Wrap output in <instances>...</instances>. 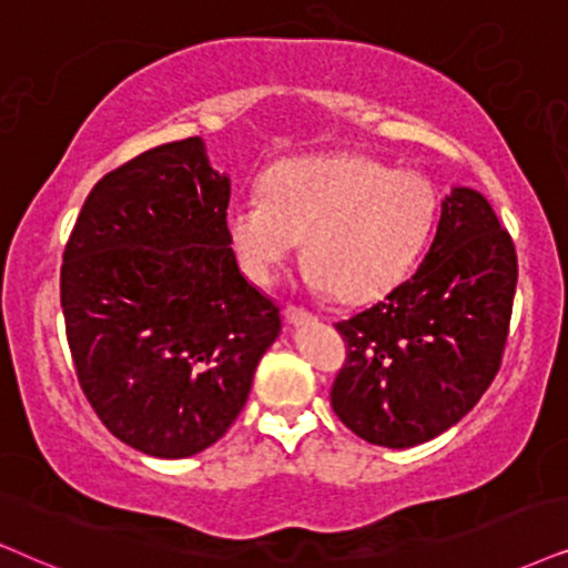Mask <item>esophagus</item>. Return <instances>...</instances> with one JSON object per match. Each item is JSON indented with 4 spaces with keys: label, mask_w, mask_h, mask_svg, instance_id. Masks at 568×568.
Masks as SVG:
<instances>
[{
    "label": "esophagus",
    "mask_w": 568,
    "mask_h": 568,
    "mask_svg": "<svg viewBox=\"0 0 568 568\" xmlns=\"http://www.w3.org/2000/svg\"><path fill=\"white\" fill-rule=\"evenodd\" d=\"M285 320H288V325H306V322H312L314 317L306 312V308L288 306V308H285Z\"/></svg>",
    "instance_id": "1"
}]
</instances>
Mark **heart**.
Wrapping results in <instances>:
<instances>
[{"label": "heart", "instance_id": "1", "mask_svg": "<svg viewBox=\"0 0 568 568\" xmlns=\"http://www.w3.org/2000/svg\"><path fill=\"white\" fill-rule=\"evenodd\" d=\"M262 189L264 199L233 201L225 212L241 270L270 285L304 241L306 288L341 301L393 288L425 248L437 214L425 175L362 154L277 164Z\"/></svg>", "mask_w": 568, "mask_h": 568}]
</instances>
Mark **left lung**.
<instances>
[{
	"label": "left lung",
	"mask_w": 568,
	"mask_h": 568,
	"mask_svg": "<svg viewBox=\"0 0 568 568\" xmlns=\"http://www.w3.org/2000/svg\"><path fill=\"white\" fill-rule=\"evenodd\" d=\"M516 251L490 201L454 185L419 270L335 329L348 343L329 404L385 448L433 440L475 408L504 356Z\"/></svg>",
	"instance_id": "1"
}]
</instances>
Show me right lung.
Here are the masks:
<instances>
[{"label":"right lung","mask_w":568,"mask_h":568,"mask_svg":"<svg viewBox=\"0 0 568 568\" xmlns=\"http://www.w3.org/2000/svg\"><path fill=\"white\" fill-rule=\"evenodd\" d=\"M231 178L199 135L93 185L62 256L70 354L104 427L156 458L217 443L246 406L280 308L227 241Z\"/></svg>","instance_id":"right-lung-1"}]
</instances>
